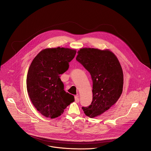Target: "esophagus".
Masks as SVG:
<instances>
[{
    "instance_id": "1",
    "label": "esophagus",
    "mask_w": 151,
    "mask_h": 151,
    "mask_svg": "<svg viewBox=\"0 0 151 151\" xmlns=\"http://www.w3.org/2000/svg\"><path fill=\"white\" fill-rule=\"evenodd\" d=\"M75 101L77 103H78L80 102V99H79V96L78 95L75 96Z\"/></svg>"
}]
</instances>
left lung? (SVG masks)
<instances>
[{
    "label": "left lung",
    "instance_id": "obj_1",
    "mask_svg": "<svg viewBox=\"0 0 151 151\" xmlns=\"http://www.w3.org/2000/svg\"><path fill=\"white\" fill-rule=\"evenodd\" d=\"M76 60L91 76L92 101L82 109L87 116L93 118L108 110L120 98L123 87L122 68L115 55L109 50L82 48Z\"/></svg>",
    "mask_w": 151,
    "mask_h": 151
}]
</instances>
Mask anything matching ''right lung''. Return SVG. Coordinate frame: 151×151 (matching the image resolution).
<instances>
[{"label": "right lung", "instance_id": "right-lung-1", "mask_svg": "<svg viewBox=\"0 0 151 151\" xmlns=\"http://www.w3.org/2000/svg\"><path fill=\"white\" fill-rule=\"evenodd\" d=\"M74 49L56 47L41 51L30 65L27 77V89L37 110L43 116L54 119L74 101L73 95L66 92L60 78L74 58Z\"/></svg>", "mask_w": 151, "mask_h": 151}]
</instances>
